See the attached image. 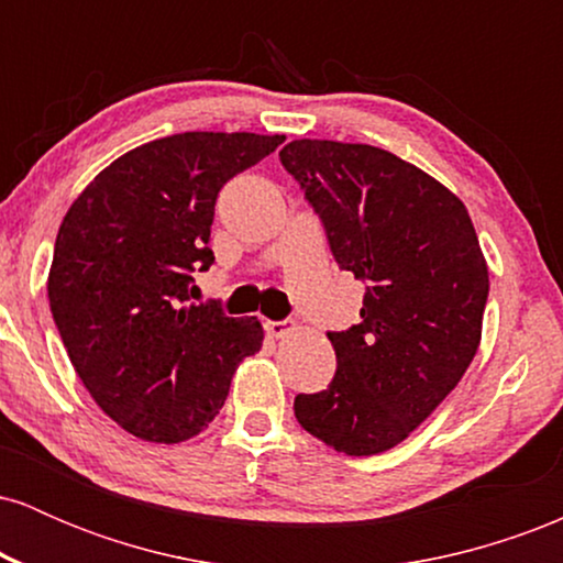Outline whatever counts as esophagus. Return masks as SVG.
Instances as JSON below:
<instances>
[{
	"mask_svg": "<svg viewBox=\"0 0 563 563\" xmlns=\"http://www.w3.org/2000/svg\"><path fill=\"white\" fill-rule=\"evenodd\" d=\"M264 331L273 335V339H283V335H288L290 331H294V325L286 320H267L264 322Z\"/></svg>",
	"mask_w": 563,
	"mask_h": 563,
	"instance_id": "1",
	"label": "esophagus"
}]
</instances>
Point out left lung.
<instances>
[{
    "mask_svg": "<svg viewBox=\"0 0 563 563\" xmlns=\"http://www.w3.org/2000/svg\"><path fill=\"white\" fill-rule=\"evenodd\" d=\"M280 164L318 211L333 260L365 283L357 325L328 333L335 376L294 399L328 448H397L455 389L482 341L487 262L463 200L389 151L294 140Z\"/></svg>",
    "mask_w": 563,
    "mask_h": 563,
    "instance_id": "8db88e82",
    "label": "left lung"
}]
</instances>
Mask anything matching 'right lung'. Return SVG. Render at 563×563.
I'll return each mask as SVG.
<instances>
[{"label": "right lung", "instance_id": "right-lung-1", "mask_svg": "<svg viewBox=\"0 0 563 563\" xmlns=\"http://www.w3.org/2000/svg\"><path fill=\"white\" fill-rule=\"evenodd\" d=\"M283 134L183 132L134 147L84 187L57 230L49 309L70 365L100 410L145 442L200 434L235 367L262 349V322L192 303L214 264L224 183Z\"/></svg>", "mask_w": 563, "mask_h": 563}]
</instances>
